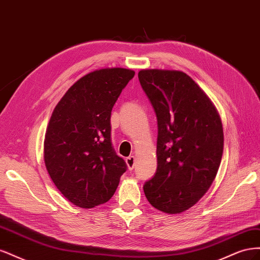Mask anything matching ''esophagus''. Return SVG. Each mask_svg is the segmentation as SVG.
I'll return each instance as SVG.
<instances>
[{
  "label": "esophagus",
  "mask_w": 260,
  "mask_h": 260,
  "mask_svg": "<svg viewBox=\"0 0 260 260\" xmlns=\"http://www.w3.org/2000/svg\"><path fill=\"white\" fill-rule=\"evenodd\" d=\"M125 162H127V166L130 170H132L133 168H135V165H136V158L135 156H129L125 158Z\"/></svg>",
  "instance_id": "1"
}]
</instances>
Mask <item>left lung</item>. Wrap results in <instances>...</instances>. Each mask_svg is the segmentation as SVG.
I'll use <instances>...</instances> for the list:
<instances>
[{
	"label": "left lung",
	"instance_id": "1",
	"mask_svg": "<svg viewBox=\"0 0 260 260\" xmlns=\"http://www.w3.org/2000/svg\"><path fill=\"white\" fill-rule=\"evenodd\" d=\"M139 80L157 117V170L143 190L149 204L179 214L214 182L223 152L222 122L191 77L179 70L142 69Z\"/></svg>",
	"mask_w": 260,
	"mask_h": 260
}]
</instances>
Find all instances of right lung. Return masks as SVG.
Returning <instances> with one entry per match:
<instances>
[{"mask_svg": "<svg viewBox=\"0 0 260 260\" xmlns=\"http://www.w3.org/2000/svg\"><path fill=\"white\" fill-rule=\"evenodd\" d=\"M133 77L125 68L95 70L70 86L54 108L44 139L45 167L59 192L78 207L111 200L127 170L112 145L111 115Z\"/></svg>", "mask_w": 260, "mask_h": 260, "instance_id": "obj_1", "label": "right lung"}]
</instances>
